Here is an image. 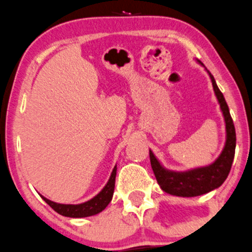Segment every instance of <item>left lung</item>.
Returning <instances> with one entry per match:
<instances>
[{"mask_svg":"<svg viewBox=\"0 0 252 252\" xmlns=\"http://www.w3.org/2000/svg\"><path fill=\"white\" fill-rule=\"evenodd\" d=\"M200 65H203L199 60H197ZM206 70V68H205ZM209 73L213 83L214 92L217 97V101L220 104V108L222 111V115L224 118L226 124V142L222 152L215 161L205 166L189 169L186 171H174L165 169L155 153L150 150V160L152 170L157 179L158 185L164 192L169 193L171 195L177 197H197V195L205 194L211 190L219 189L224 180L228 176L231 171V166L234 159L235 152V129L233 124L231 113H229L228 105L224 100L223 94L217 87L214 76L206 70Z\"/></svg>","mask_w":252,"mask_h":252,"instance_id":"left-lung-1","label":"left lung"}]
</instances>
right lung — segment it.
<instances>
[{"label":"right lung","instance_id":"right-lung-1","mask_svg":"<svg viewBox=\"0 0 252 252\" xmlns=\"http://www.w3.org/2000/svg\"><path fill=\"white\" fill-rule=\"evenodd\" d=\"M116 174H117V165H115V168H113L110 179H108L107 184L105 185L104 189L100 190L95 197L89 199L88 202L81 204H60L52 202V200L43 197V195H41V197L53 210H55L58 214L63 216L72 217V219H81V217L96 215V214L101 213L106 206L110 204L111 200H112L113 190H115Z\"/></svg>","mask_w":252,"mask_h":252}]
</instances>
